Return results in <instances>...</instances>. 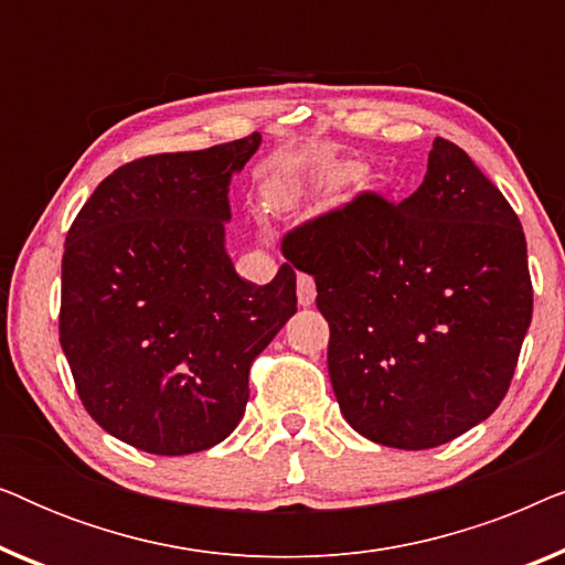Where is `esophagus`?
<instances>
[{
  "label": "esophagus",
  "instance_id": "34e87169",
  "mask_svg": "<svg viewBox=\"0 0 565 565\" xmlns=\"http://www.w3.org/2000/svg\"><path fill=\"white\" fill-rule=\"evenodd\" d=\"M316 300V282L311 275L298 273V303L300 306H311Z\"/></svg>",
  "mask_w": 565,
  "mask_h": 565
}]
</instances>
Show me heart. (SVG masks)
<instances>
[{
	"mask_svg": "<svg viewBox=\"0 0 565 565\" xmlns=\"http://www.w3.org/2000/svg\"><path fill=\"white\" fill-rule=\"evenodd\" d=\"M269 200H273L275 205H280V207H285L290 203V190L285 188V184H280V188H275L273 192H269Z\"/></svg>",
	"mask_w": 565,
	"mask_h": 565,
	"instance_id": "obj_1",
	"label": "heart"
}]
</instances>
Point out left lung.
Returning <instances> with one entry per match:
<instances>
[{
	"instance_id": "left-lung-1",
	"label": "left lung",
	"mask_w": 565,
	"mask_h": 565,
	"mask_svg": "<svg viewBox=\"0 0 565 565\" xmlns=\"http://www.w3.org/2000/svg\"><path fill=\"white\" fill-rule=\"evenodd\" d=\"M316 280L329 377L354 431L429 450L504 401L532 321L522 223L460 146L435 138L401 203L360 192L282 236Z\"/></svg>"
}]
</instances>
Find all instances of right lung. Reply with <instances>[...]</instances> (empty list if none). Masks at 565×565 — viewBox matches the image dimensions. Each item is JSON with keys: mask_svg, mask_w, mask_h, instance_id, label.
Returning a JSON list of instances; mask_svg holds the SVG:
<instances>
[{"mask_svg": "<svg viewBox=\"0 0 565 565\" xmlns=\"http://www.w3.org/2000/svg\"><path fill=\"white\" fill-rule=\"evenodd\" d=\"M259 141L128 161L66 234L61 350L92 419L143 452L223 443L249 401L252 362L296 313V269L252 285L223 249L228 180Z\"/></svg>", "mask_w": 565, "mask_h": 565, "instance_id": "obj_1", "label": "right lung"}]
</instances>
